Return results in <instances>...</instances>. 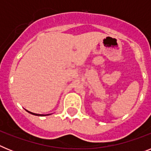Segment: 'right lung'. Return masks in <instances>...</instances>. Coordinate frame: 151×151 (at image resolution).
<instances>
[{
    "instance_id": "right-lung-1",
    "label": "right lung",
    "mask_w": 151,
    "mask_h": 151,
    "mask_svg": "<svg viewBox=\"0 0 151 151\" xmlns=\"http://www.w3.org/2000/svg\"><path fill=\"white\" fill-rule=\"evenodd\" d=\"M27 112H29V113H31V114H32V115H35V116H45V115H41V114H37V113H32V112H29V111H28V110H27Z\"/></svg>"
}]
</instances>
